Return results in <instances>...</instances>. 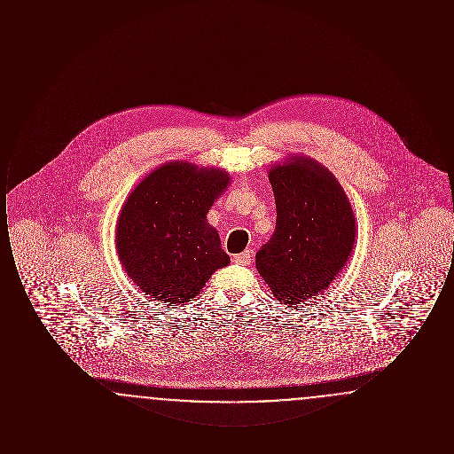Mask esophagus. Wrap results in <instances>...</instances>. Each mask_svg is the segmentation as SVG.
I'll return each mask as SVG.
<instances>
[{
    "label": "esophagus",
    "instance_id": "obj_1",
    "mask_svg": "<svg viewBox=\"0 0 454 454\" xmlns=\"http://www.w3.org/2000/svg\"><path fill=\"white\" fill-rule=\"evenodd\" d=\"M252 255H254V252L248 248V250H245V252H241L239 255H237L235 262L239 263V265H248L252 262Z\"/></svg>",
    "mask_w": 454,
    "mask_h": 454
}]
</instances>
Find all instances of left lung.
<instances>
[{
	"label": "left lung",
	"instance_id": "8db88e82",
	"mask_svg": "<svg viewBox=\"0 0 454 454\" xmlns=\"http://www.w3.org/2000/svg\"><path fill=\"white\" fill-rule=\"evenodd\" d=\"M276 231L255 255L262 279L281 304H301L330 286L350 259L356 216L333 173L308 156L269 168Z\"/></svg>",
	"mask_w": 454,
	"mask_h": 454
}]
</instances>
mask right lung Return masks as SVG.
Returning a JSON list of instances; mask_svg holds the SVG:
<instances>
[{
	"mask_svg": "<svg viewBox=\"0 0 454 454\" xmlns=\"http://www.w3.org/2000/svg\"><path fill=\"white\" fill-rule=\"evenodd\" d=\"M230 185V173L168 161L126 199L115 248L132 282L158 301H192L217 269L230 263L207 213Z\"/></svg>",
	"mask_w": 454,
	"mask_h": 454,
	"instance_id": "right-lung-1",
	"label": "right lung"
}]
</instances>
